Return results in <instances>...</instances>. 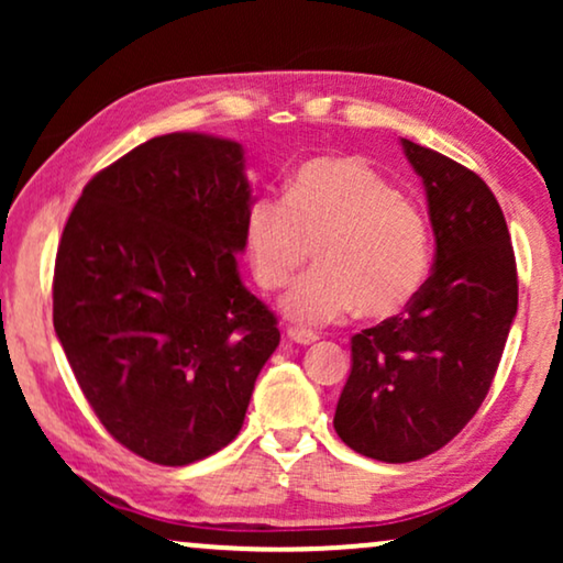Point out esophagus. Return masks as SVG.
Here are the masks:
<instances>
[{
	"label": "esophagus",
	"instance_id": "esophagus-1",
	"mask_svg": "<svg viewBox=\"0 0 563 563\" xmlns=\"http://www.w3.org/2000/svg\"><path fill=\"white\" fill-rule=\"evenodd\" d=\"M287 338L291 343H299V345H312L314 341H318V335L310 333V330H302V328H289Z\"/></svg>",
	"mask_w": 563,
	"mask_h": 563
}]
</instances>
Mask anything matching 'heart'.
Masks as SVG:
<instances>
[{
	"mask_svg": "<svg viewBox=\"0 0 563 563\" xmlns=\"http://www.w3.org/2000/svg\"><path fill=\"white\" fill-rule=\"evenodd\" d=\"M282 299L297 325L341 322L361 310L391 318L418 295L430 268V233L418 207L356 158H314L289 176L284 199L258 197L245 212L253 279L279 289L310 258Z\"/></svg>",
	"mask_w": 563,
	"mask_h": 563,
	"instance_id": "1",
	"label": "heart"
}]
</instances>
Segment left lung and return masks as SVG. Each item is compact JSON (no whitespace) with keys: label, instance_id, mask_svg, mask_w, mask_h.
I'll return each mask as SVG.
<instances>
[{"label":"left lung","instance_id":"8db88e82","mask_svg":"<svg viewBox=\"0 0 563 563\" xmlns=\"http://www.w3.org/2000/svg\"><path fill=\"white\" fill-rule=\"evenodd\" d=\"M435 235L433 274L402 314L351 341L335 433L361 456L407 464L443 449L492 387L518 314L505 214L474 172L402 137Z\"/></svg>","mask_w":563,"mask_h":563}]
</instances>
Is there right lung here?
Masks as SVG:
<instances>
[{"mask_svg": "<svg viewBox=\"0 0 563 563\" xmlns=\"http://www.w3.org/2000/svg\"><path fill=\"white\" fill-rule=\"evenodd\" d=\"M251 205L241 143L168 133L99 172L60 235L53 328L107 433L153 464L225 449L279 345L238 272Z\"/></svg>", "mask_w": 563, "mask_h": 563, "instance_id": "1", "label": "right lung"}]
</instances>
